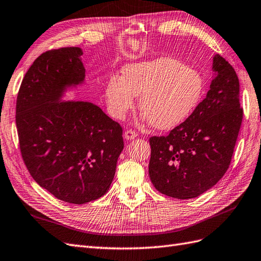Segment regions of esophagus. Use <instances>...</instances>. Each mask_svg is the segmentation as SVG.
Masks as SVG:
<instances>
[{"label":"esophagus","mask_w":261,"mask_h":261,"mask_svg":"<svg viewBox=\"0 0 261 261\" xmlns=\"http://www.w3.org/2000/svg\"><path fill=\"white\" fill-rule=\"evenodd\" d=\"M124 137H125V139L132 140V139H134V138H136V137H137V133H136V132H134V130H132V129H128V130H126V132H125V134H124Z\"/></svg>","instance_id":"34e87169"}]
</instances>
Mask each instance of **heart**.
Segmentation results:
<instances>
[{
  "mask_svg": "<svg viewBox=\"0 0 261 261\" xmlns=\"http://www.w3.org/2000/svg\"><path fill=\"white\" fill-rule=\"evenodd\" d=\"M205 82L198 70L171 57L126 65L122 78L105 87L108 110L123 119L139 96V109L154 128L169 130L185 123L200 105Z\"/></svg>",
  "mask_w": 261,
  "mask_h": 261,
  "instance_id": "heart-1",
  "label": "heart"
}]
</instances>
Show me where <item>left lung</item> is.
Here are the masks:
<instances>
[{
    "label": "left lung",
    "mask_w": 261,
    "mask_h": 261,
    "mask_svg": "<svg viewBox=\"0 0 261 261\" xmlns=\"http://www.w3.org/2000/svg\"><path fill=\"white\" fill-rule=\"evenodd\" d=\"M214 79L206 97L168 136H152L149 177L160 193L196 198L215 186L229 167L241 129L239 80L228 61L213 58Z\"/></svg>",
    "instance_id": "obj_1"
}]
</instances>
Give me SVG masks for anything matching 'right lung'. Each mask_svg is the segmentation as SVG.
Instances as JSON below:
<instances>
[{"label":"right lung","mask_w":261,"mask_h":261,"mask_svg":"<svg viewBox=\"0 0 261 261\" xmlns=\"http://www.w3.org/2000/svg\"><path fill=\"white\" fill-rule=\"evenodd\" d=\"M79 47L53 49L33 62L16 100L19 149L33 179L55 198L84 204L101 198L113 181L123 128L97 105L60 102L84 81Z\"/></svg>","instance_id":"right-lung-1"}]
</instances>
